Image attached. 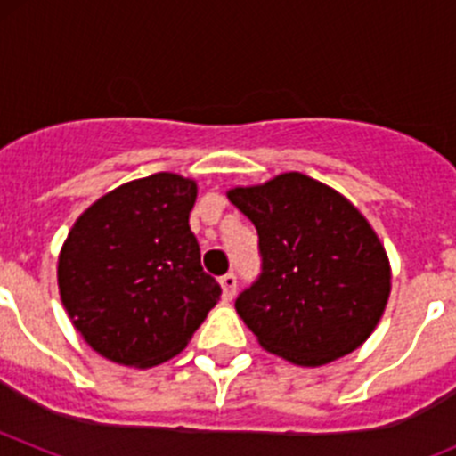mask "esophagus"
I'll return each mask as SVG.
<instances>
[{"label":"esophagus","mask_w":456,"mask_h":456,"mask_svg":"<svg viewBox=\"0 0 456 456\" xmlns=\"http://www.w3.org/2000/svg\"><path fill=\"white\" fill-rule=\"evenodd\" d=\"M221 294H224L225 301H231L237 292V276L235 273H225V276L219 278Z\"/></svg>","instance_id":"34e87169"}]
</instances>
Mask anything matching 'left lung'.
Here are the masks:
<instances>
[{
    "mask_svg": "<svg viewBox=\"0 0 456 456\" xmlns=\"http://www.w3.org/2000/svg\"><path fill=\"white\" fill-rule=\"evenodd\" d=\"M225 196L260 235L263 276L235 304L260 347L299 368L361 347L384 317L393 272L356 205L299 171Z\"/></svg>",
    "mask_w": 456,
    "mask_h": 456,
    "instance_id": "8db88e82",
    "label": "left lung"
}]
</instances>
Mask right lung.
<instances>
[{
    "mask_svg": "<svg viewBox=\"0 0 456 456\" xmlns=\"http://www.w3.org/2000/svg\"><path fill=\"white\" fill-rule=\"evenodd\" d=\"M196 193V180L180 173L132 180L88 205L63 241L61 304L88 347L111 363H164L219 301L189 228Z\"/></svg>",
    "mask_w": 456,
    "mask_h": 456,
    "instance_id": "obj_1",
    "label": "right lung"
}]
</instances>
